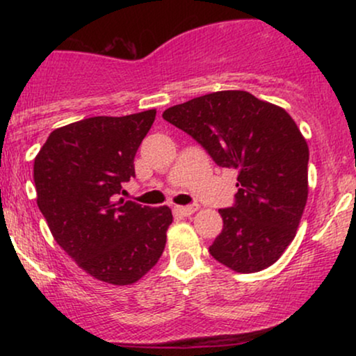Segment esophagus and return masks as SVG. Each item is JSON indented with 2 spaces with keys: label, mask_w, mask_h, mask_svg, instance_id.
Wrapping results in <instances>:
<instances>
[{
  "label": "esophagus",
  "mask_w": 356,
  "mask_h": 356,
  "mask_svg": "<svg viewBox=\"0 0 356 356\" xmlns=\"http://www.w3.org/2000/svg\"><path fill=\"white\" fill-rule=\"evenodd\" d=\"M197 209H199L197 204H194V206H177L175 207V211H177L181 216H191V214H194Z\"/></svg>",
  "instance_id": "1"
}]
</instances>
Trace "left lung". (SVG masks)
I'll return each instance as SVG.
<instances>
[{
  "instance_id": "1",
  "label": "left lung",
  "mask_w": 356,
  "mask_h": 356,
  "mask_svg": "<svg viewBox=\"0 0 356 356\" xmlns=\"http://www.w3.org/2000/svg\"><path fill=\"white\" fill-rule=\"evenodd\" d=\"M162 117L197 140L219 167L238 170L236 202L219 209L224 226L211 256L236 273L275 264L295 239L308 199L309 150L295 120L243 90L207 93Z\"/></svg>"
}]
</instances>
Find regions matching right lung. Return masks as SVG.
<instances>
[{"label": "right lung", "mask_w": 356, "mask_h": 356, "mask_svg": "<svg viewBox=\"0 0 356 356\" xmlns=\"http://www.w3.org/2000/svg\"><path fill=\"white\" fill-rule=\"evenodd\" d=\"M154 120L155 110L83 118L53 130L35 157L36 204L53 238L104 283H136L164 252L172 211L118 199Z\"/></svg>", "instance_id": "add662e5"}]
</instances>
